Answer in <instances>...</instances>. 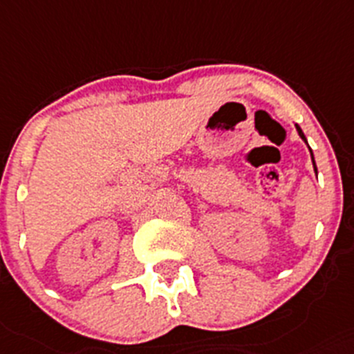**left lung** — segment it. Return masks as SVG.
I'll return each mask as SVG.
<instances>
[{"label":"left lung","mask_w":354,"mask_h":354,"mask_svg":"<svg viewBox=\"0 0 354 354\" xmlns=\"http://www.w3.org/2000/svg\"><path fill=\"white\" fill-rule=\"evenodd\" d=\"M295 129H297V132H299V136L302 138V141L304 143L307 145V148H309V151H311V158H313V167H315V173H318V169H316V162H315V155H313V150H311V147H309V143H307V140H306V136H304V132H302V129L299 127V124H295Z\"/></svg>","instance_id":"8db88e82"}]
</instances>
